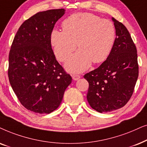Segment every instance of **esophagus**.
<instances>
[{"label":"esophagus","instance_id":"34e87169","mask_svg":"<svg viewBox=\"0 0 147 147\" xmlns=\"http://www.w3.org/2000/svg\"><path fill=\"white\" fill-rule=\"evenodd\" d=\"M72 79H73L74 81H77V80H79L80 78H81V76L78 75H72Z\"/></svg>","mask_w":147,"mask_h":147}]
</instances>
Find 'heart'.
<instances>
[{"label":"heart","instance_id":"heart-1","mask_svg":"<svg viewBox=\"0 0 147 147\" xmlns=\"http://www.w3.org/2000/svg\"><path fill=\"white\" fill-rule=\"evenodd\" d=\"M63 30L54 29L50 42L56 58L65 62L78 47L66 64L71 72H81L91 62H104L110 54L116 39V29L108 19H101L90 13L72 14L62 22Z\"/></svg>","mask_w":147,"mask_h":147}]
</instances>
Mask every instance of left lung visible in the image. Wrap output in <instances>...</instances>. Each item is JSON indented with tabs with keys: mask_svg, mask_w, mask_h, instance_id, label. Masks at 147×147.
I'll return each instance as SVG.
<instances>
[{
	"mask_svg": "<svg viewBox=\"0 0 147 147\" xmlns=\"http://www.w3.org/2000/svg\"><path fill=\"white\" fill-rule=\"evenodd\" d=\"M116 39L108 58L85 74L89 83L87 99L100 113L124 107L132 96L138 77L137 51L126 27L112 17Z\"/></svg>",
	"mask_w": 147,
	"mask_h": 147,
	"instance_id": "8db88e82",
	"label": "left lung"
}]
</instances>
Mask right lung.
I'll list each match as a JSON object with an SVG mask.
<instances>
[{"instance_id":"add662e5","label":"right lung","mask_w":147,"mask_h":147,"mask_svg":"<svg viewBox=\"0 0 147 147\" xmlns=\"http://www.w3.org/2000/svg\"><path fill=\"white\" fill-rule=\"evenodd\" d=\"M64 13L60 9L33 15L19 27L10 50V84L21 104L35 113L57 109L72 82L56 60L50 42L54 25Z\"/></svg>"}]
</instances>
